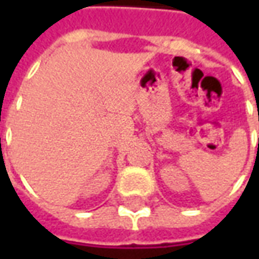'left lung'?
I'll use <instances>...</instances> for the list:
<instances>
[{"label": "left lung", "instance_id": "obj_1", "mask_svg": "<svg viewBox=\"0 0 259 259\" xmlns=\"http://www.w3.org/2000/svg\"><path fill=\"white\" fill-rule=\"evenodd\" d=\"M258 119H259V115H258ZM258 147H259V144H258Z\"/></svg>", "mask_w": 259, "mask_h": 259}]
</instances>
